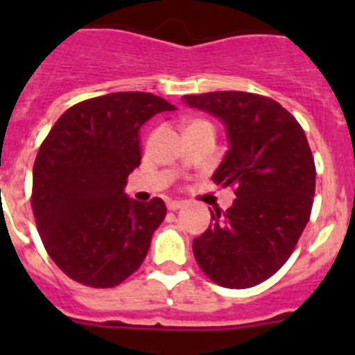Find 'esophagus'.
Here are the masks:
<instances>
[{
    "mask_svg": "<svg viewBox=\"0 0 355 355\" xmlns=\"http://www.w3.org/2000/svg\"><path fill=\"white\" fill-rule=\"evenodd\" d=\"M183 206H184L183 200H168L167 202V208L171 209V211H175V209L183 208Z\"/></svg>",
    "mask_w": 355,
    "mask_h": 355,
    "instance_id": "1",
    "label": "esophagus"
}]
</instances>
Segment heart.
Returning a JSON list of instances; mask_svg holds the SVG:
<instances>
[{
	"label": "heart",
	"instance_id": "heart-1",
	"mask_svg": "<svg viewBox=\"0 0 355 355\" xmlns=\"http://www.w3.org/2000/svg\"><path fill=\"white\" fill-rule=\"evenodd\" d=\"M193 126H211L208 121H202V119H193V121L188 122L187 128H193Z\"/></svg>",
	"mask_w": 355,
	"mask_h": 355
}]
</instances>
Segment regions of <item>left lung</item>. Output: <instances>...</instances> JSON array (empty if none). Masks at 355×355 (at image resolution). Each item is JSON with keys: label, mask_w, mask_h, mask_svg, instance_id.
<instances>
[{"label": "left lung", "mask_w": 355, "mask_h": 355, "mask_svg": "<svg viewBox=\"0 0 355 355\" xmlns=\"http://www.w3.org/2000/svg\"><path fill=\"white\" fill-rule=\"evenodd\" d=\"M225 124L229 150L213 181L233 188V206L211 211L193 256L213 283L250 288L288 261L313 208L316 168L297 119L270 97L250 92L183 96Z\"/></svg>", "instance_id": "8db88e82"}]
</instances>
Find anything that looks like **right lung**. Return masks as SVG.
<instances>
[{
    "label": "right lung",
    "instance_id": "obj_1",
    "mask_svg": "<svg viewBox=\"0 0 355 355\" xmlns=\"http://www.w3.org/2000/svg\"><path fill=\"white\" fill-rule=\"evenodd\" d=\"M174 105L149 92H115L71 106L33 163L31 209L56 266L90 288H114L146 259L167 215L159 197L124 193L140 165V128Z\"/></svg>",
    "mask_w": 355,
    "mask_h": 355
}]
</instances>
